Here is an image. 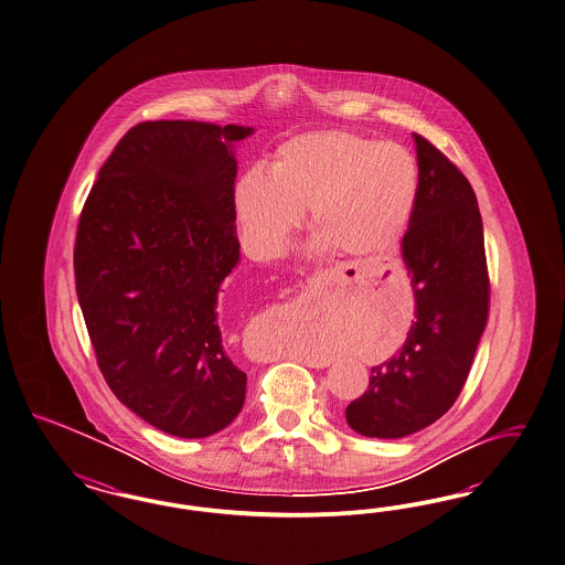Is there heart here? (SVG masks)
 Listing matches in <instances>:
<instances>
[{
  "instance_id": "1",
  "label": "heart",
  "mask_w": 565,
  "mask_h": 565,
  "mask_svg": "<svg viewBox=\"0 0 565 565\" xmlns=\"http://www.w3.org/2000/svg\"><path fill=\"white\" fill-rule=\"evenodd\" d=\"M418 201V166L397 142L319 130L275 149L269 170L246 171L234 205L246 246L281 255L308 209L317 238L343 257L390 253L406 236Z\"/></svg>"
}]
</instances>
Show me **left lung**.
<instances>
[{
    "mask_svg": "<svg viewBox=\"0 0 565 565\" xmlns=\"http://www.w3.org/2000/svg\"><path fill=\"white\" fill-rule=\"evenodd\" d=\"M418 201L402 255L416 321L399 352L371 369L366 392L345 408L364 437L397 439L454 406L489 319L491 284L477 194L430 140L414 135Z\"/></svg>",
    "mask_w": 565,
    "mask_h": 565,
    "instance_id": "1",
    "label": "left lung"
}]
</instances>
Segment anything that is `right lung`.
<instances>
[{"label": "right lung", "mask_w": 565, "mask_h": 565, "mask_svg": "<svg viewBox=\"0 0 565 565\" xmlns=\"http://www.w3.org/2000/svg\"><path fill=\"white\" fill-rule=\"evenodd\" d=\"M244 126L142 121L107 157L81 211L76 294L99 371L124 406L184 439L242 411L220 286L239 258L234 140Z\"/></svg>", "instance_id": "1"}]
</instances>
